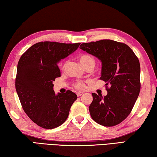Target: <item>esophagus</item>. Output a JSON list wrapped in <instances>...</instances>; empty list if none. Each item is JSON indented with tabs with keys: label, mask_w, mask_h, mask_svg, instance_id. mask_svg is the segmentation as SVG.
<instances>
[{
	"label": "esophagus",
	"mask_w": 157,
	"mask_h": 157,
	"mask_svg": "<svg viewBox=\"0 0 157 157\" xmlns=\"http://www.w3.org/2000/svg\"><path fill=\"white\" fill-rule=\"evenodd\" d=\"M82 94H83V92H77V95H78V97L81 96Z\"/></svg>",
	"instance_id": "esophagus-1"
}]
</instances>
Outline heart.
<instances>
[{
	"label": "heart",
	"mask_w": 157,
	"mask_h": 157,
	"mask_svg": "<svg viewBox=\"0 0 157 157\" xmlns=\"http://www.w3.org/2000/svg\"><path fill=\"white\" fill-rule=\"evenodd\" d=\"M79 62H80V63H82V65L85 68L88 67L94 68L95 66V59L91 55H88V54H83L79 56ZM66 62H60L58 65H59V68H63L66 65ZM73 86L75 89H84L85 87V84L82 81H78L74 83Z\"/></svg>",
	"instance_id": "heart-1"
}]
</instances>
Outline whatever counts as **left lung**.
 <instances>
[{"label":"left lung","instance_id":"left-lung-1","mask_svg":"<svg viewBox=\"0 0 157 157\" xmlns=\"http://www.w3.org/2000/svg\"><path fill=\"white\" fill-rule=\"evenodd\" d=\"M79 48L102 62L100 79L107 95L93 93L89 112L93 120L105 127L120 124L131 113L140 90L139 60L127 44L103 39L83 43Z\"/></svg>","mask_w":157,"mask_h":157}]
</instances>
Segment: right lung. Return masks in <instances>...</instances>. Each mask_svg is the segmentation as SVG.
<instances>
[{
    "label": "right lung",
    "instance_id": "add662e5",
    "mask_svg": "<svg viewBox=\"0 0 157 157\" xmlns=\"http://www.w3.org/2000/svg\"><path fill=\"white\" fill-rule=\"evenodd\" d=\"M79 44L39 42L29 48L18 61L16 90L23 111L39 127L50 129L62 124L78 98L69 90L55 95L52 82L61 76L57 63Z\"/></svg>",
    "mask_w": 157,
    "mask_h": 157
}]
</instances>
